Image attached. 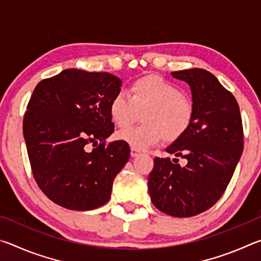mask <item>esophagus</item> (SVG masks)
<instances>
[{
	"label": "esophagus",
	"instance_id": "obj_1",
	"mask_svg": "<svg viewBox=\"0 0 261 261\" xmlns=\"http://www.w3.org/2000/svg\"><path fill=\"white\" fill-rule=\"evenodd\" d=\"M139 154H140V151H139V149H136L135 147H131V156H132V158L138 156Z\"/></svg>",
	"mask_w": 261,
	"mask_h": 261
}]
</instances>
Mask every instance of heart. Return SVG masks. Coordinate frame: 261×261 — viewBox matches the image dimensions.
I'll return each mask as SVG.
<instances>
[{"mask_svg": "<svg viewBox=\"0 0 261 261\" xmlns=\"http://www.w3.org/2000/svg\"><path fill=\"white\" fill-rule=\"evenodd\" d=\"M143 113L144 124L117 132V138L136 149H146L165 138L183 136L193 120L192 101L162 77L145 76L130 86L129 95L117 92L109 103V114L118 127L131 125Z\"/></svg>", "mask_w": 261, "mask_h": 261, "instance_id": "heart-1", "label": "heart"}]
</instances>
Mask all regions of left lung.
Masks as SVG:
<instances>
[{
  "label": "left lung",
  "instance_id": "left-lung-1",
  "mask_svg": "<svg viewBox=\"0 0 261 261\" xmlns=\"http://www.w3.org/2000/svg\"><path fill=\"white\" fill-rule=\"evenodd\" d=\"M171 76L190 85L194 114L187 132L166 152L188 163L180 167L170 158L154 159L148 192L163 213L190 218L211 208L226 191L244 147L242 117L235 96L207 70H182Z\"/></svg>",
  "mask_w": 261,
  "mask_h": 261
}]
</instances>
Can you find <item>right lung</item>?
Masks as SVG:
<instances>
[{
	"instance_id": "right-lung-1",
	"label": "right lung",
	"mask_w": 261,
	"mask_h": 261,
	"mask_svg": "<svg viewBox=\"0 0 261 261\" xmlns=\"http://www.w3.org/2000/svg\"><path fill=\"white\" fill-rule=\"evenodd\" d=\"M121 86L112 73L78 69L35 86L23 134L35 182L55 204L90 211L110 199L114 178L130 158L124 141L106 144L114 131L109 103Z\"/></svg>"
}]
</instances>
